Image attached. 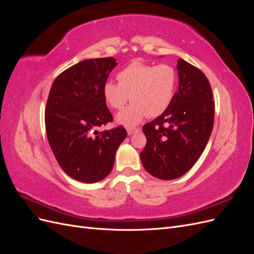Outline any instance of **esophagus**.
<instances>
[{
  "label": "esophagus",
  "instance_id": "1",
  "mask_svg": "<svg viewBox=\"0 0 254 254\" xmlns=\"http://www.w3.org/2000/svg\"><path fill=\"white\" fill-rule=\"evenodd\" d=\"M139 128H133V127H128L127 128V133L129 134V135H131V134H133L134 132H137L139 131Z\"/></svg>",
  "mask_w": 254,
  "mask_h": 254
}]
</instances>
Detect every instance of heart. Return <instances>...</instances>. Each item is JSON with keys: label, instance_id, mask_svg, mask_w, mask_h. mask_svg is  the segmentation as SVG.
Segmentation results:
<instances>
[{"label": "heart", "instance_id": "heart-1", "mask_svg": "<svg viewBox=\"0 0 254 254\" xmlns=\"http://www.w3.org/2000/svg\"><path fill=\"white\" fill-rule=\"evenodd\" d=\"M118 83L107 81L103 88L105 102L111 108L121 110L128 99L132 104L117 115V122L134 126L148 115L162 114L171 105L176 84L175 68L166 64L152 65L133 61L117 75Z\"/></svg>", "mask_w": 254, "mask_h": 254}]
</instances>
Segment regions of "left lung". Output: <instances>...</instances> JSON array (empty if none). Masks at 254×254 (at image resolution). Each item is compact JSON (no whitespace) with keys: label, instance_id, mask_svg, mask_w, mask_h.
<instances>
[{"label":"left lung","instance_id":"8db88e82","mask_svg":"<svg viewBox=\"0 0 254 254\" xmlns=\"http://www.w3.org/2000/svg\"><path fill=\"white\" fill-rule=\"evenodd\" d=\"M179 87L168 108L143 126L147 143L141 152L150 175L173 180L188 173L204 150L214 124L215 104L206 76L179 59Z\"/></svg>","mask_w":254,"mask_h":254}]
</instances>
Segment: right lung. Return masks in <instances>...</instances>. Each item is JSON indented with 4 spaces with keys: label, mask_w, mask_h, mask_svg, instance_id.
<instances>
[{
    "label": "right lung",
    "mask_w": 254,
    "mask_h": 254,
    "mask_svg": "<svg viewBox=\"0 0 254 254\" xmlns=\"http://www.w3.org/2000/svg\"><path fill=\"white\" fill-rule=\"evenodd\" d=\"M117 64L112 57L83 60L59 74L52 84L45 109L48 140L60 167L80 182L106 178L127 136L123 126L96 130L113 121L103 88Z\"/></svg>",
    "instance_id": "right-lung-1"
}]
</instances>
